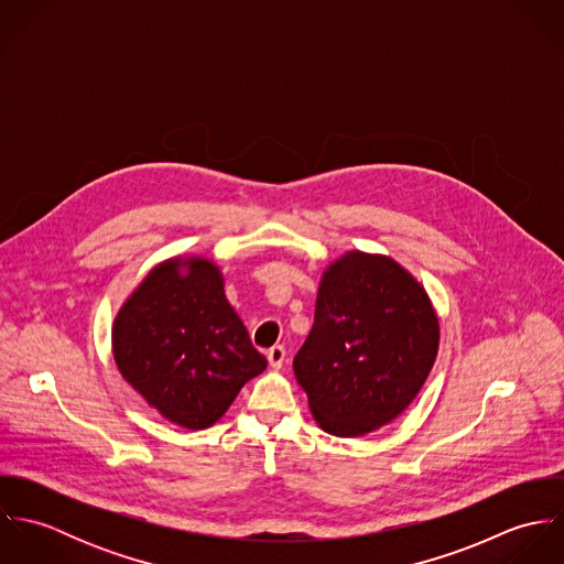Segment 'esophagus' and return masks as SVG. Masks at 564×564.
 <instances>
[{
  "label": "esophagus",
  "mask_w": 564,
  "mask_h": 564,
  "mask_svg": "<svg viewBox=\"0 0 564 564\" xmlns=\"http://www.w3.org/2000/svg\"><path fill=\"white\" fill-rule=\"evenodd\" d=\"M267 360H269V365H271L273 369H280V367L284 365V360H286V349H284L282 345H273V347L267 351Z\"/></svg>",
  "instance_id": "34e87169"
}]
</instances>
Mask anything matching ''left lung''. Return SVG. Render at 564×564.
<instances>
[{
	"label": "left lung",
	"instance_id": "left-lung-1",
	"mask_svg": "<svg viewBox=\"0 0 564 564\" xmlns=\"http://www.w3.org/2000/svg\"><path fill=\"white\" fill-rule=\"evenodd\" d=\"M425 289L389 256L347 251L323 271L313 329L293 360L319 427L362 436L416 398L438 354Z\"/></svg>",
	"mask_w": 564,
	"mask_h": 564
}]
</instances>
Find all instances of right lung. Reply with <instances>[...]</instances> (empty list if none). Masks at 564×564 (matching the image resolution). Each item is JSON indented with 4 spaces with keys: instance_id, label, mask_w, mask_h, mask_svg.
Wrapping results in <instances>:
<instances>
[{
    "instance_id": "1",
    "label": "right lung",
    "mask_w": 564,
    "mask_h": 564,
    "mask_svg": "<svg viewBox=\"0 0 564 564\" xmlns=\"http://www.w3.org/2000/svg\"><path fill=\"white\" fill-rule=\"evenodd\" d=\"M123 380L171 423L204 430L267 369L230 306L221 269L202 256L156 264L112 323Z\"/></svg>"
}]
</instances>
